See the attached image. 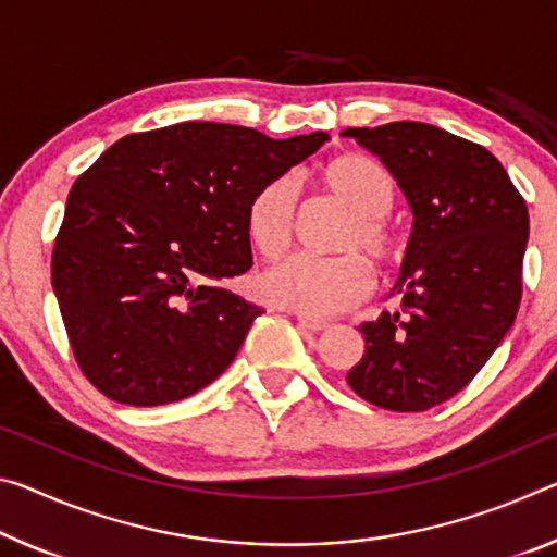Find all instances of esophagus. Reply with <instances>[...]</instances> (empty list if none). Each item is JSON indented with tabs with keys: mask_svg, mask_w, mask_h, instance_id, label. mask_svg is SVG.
<instances>
[{
	"mask_svg": "<svg viewBox=\"0 0 557 557\" xmlns=\"http://www.w3.org/2000/svg\"><path fill=\"white\" fill-rule=\"evenodd\" d=\"M297 322L307 332H322V330H326V326H330V322L320 320V317H310V314H297Z\"/></svg>",
	"mask_w": 557,
	"mask_h": 557,
	"instance_id": "1",
	"label": "esophagus"
}]
</instances>
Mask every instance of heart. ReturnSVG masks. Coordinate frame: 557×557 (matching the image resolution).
Segmentation results:
<instances>
[{
    "instance_id": "heart-1",
    "label": "heart",
    "mask_w": 557,
    "mask_h": 557,
    "mask_svg": "<svg viewBox=\"0 0 557 557\" xmlns=\"http://www.w3.org/2000/svg\"><path fill=\"white\" fill-rule=\"evenodd\" d=\"M317 185L349 210L342 227L339 258H289L264 272L262 295L302 314H337L372 295L374 275L364 258L389 272L404 260L406 243L389 220L396 200L392 175L374 158L342 153L320 165ZM297 223L295 183L277 175L252 193L245 208V233L264 260H280L289 250Z\"/></svg>"
}]
</instances>
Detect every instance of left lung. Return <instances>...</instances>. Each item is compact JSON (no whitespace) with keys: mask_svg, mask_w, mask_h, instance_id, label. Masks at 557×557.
<instances>
[{"mask_svg":"<svg viewBox=\"0 0 557 557\" xmlns=\"http://www.w3.org/2000/svg\"><path fill=\"white\" fill-rule=\"evenodd\" d=\"M382 158L413 213L396 310L364 322L347 384L389 411L451 399L506 337L523 295L528 208L483 146L417 121L347 128Z\"/></svg>","mask_w":557,"mask_h":557,"instance_id":"obj_1","label":"left lung"}]
</instances>
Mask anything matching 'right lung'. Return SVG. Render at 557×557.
<instances>
[{
	"instance_id": "1",
	"label": "right lung",
	"mask_w": 557,
	"mask_h": 557,
	"mask_svg": "<svg viewBox=\"0 0 557 557\" xmlns=\"http://www.w3.org/2000/svg\"><path fill=\"white\" fill-rule=\"evenodd\" d=\"M326 138L185 121L123 136L78 175L51 285L96 389L128 406L171 404L231 367L262 314L215 285L252 264L247 200Z\"/></svg>"
}]
</instances>
